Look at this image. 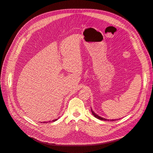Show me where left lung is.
Masks as SVG:
<instances>
[{
    "label": "left lung",
    "instance_id": "1",
    "mask_svg": "<svg viewBox=\"0 0 153 153\" xmlns=\"http://www.w3.org/2000/svg\"><path fill=\"white\" fill-rule=\"evenodd\" d=\"M91 112H92V115H93L96 118L98 119H100V120H102V121H109L108 119H104V118H103V117H100L99 115H98L97 114H96L93 112V111H92V110H91ZM110 121H116V120H110Z\"/></svg>",
    "mask_w": 153,
    "mask_h": 153
}]
</instances>
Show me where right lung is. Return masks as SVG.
<instances>
[{
  "label": "right lung",
  "instance_id": "add662e5",
  "mask_svg": "<svg viewBox=\"0 0 153 153\" xmlns=\"http://www.w3.org/2000/svg\"><path fill=\"white\" fill-rule=\"evenodd\" d=\"M56 121V119H55V120H53V121Z\"/></svg>",
  "mask_w": 153,
  "mask_h": 153
}]
</instances>
